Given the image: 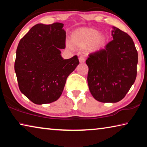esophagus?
<instances>
[{"mask_svg":"<svg viewBox=\"0 0 147 147\" xmlns=\"http://www.w3.org/2000/svg\"><path fill=\"white\" fill-rule=\"evenodd\" d=\"M79 61L80 63H84V62L86 61V58L84 56H80Z\"/></svg>","mask_w":147,"mask_h":147,"instance_id":"esophagus-1","label":"esophagus"}]
</instances>
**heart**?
<instances>
[{"mask_svg": "<svg viewBox=\"0 0 147 147\" xmlns=\"http://www.w3.org/2000/svg\"><path fill=\"white\" fill-rule=\"evenodd\" d=\"M106 37L94 29L80 28L76 30L71 35V41L74 46L84 48L88 46L91 52L100 50L106 43ZM69 47L71 46L69 45Z\"/></svg>", "mask_w": 147, "mask_h": 147, "instance_id": "1", "label": "heart"}]
</instances>
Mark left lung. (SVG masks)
<instances>
[{
    "label": "left lung",
    "mask_w": 147,
    "mask_h": 147,
    "mask_svg": "<svg viewBox=\"0 0 147 147\" xmlns=\"http://www.w3.org/2000/svg\"><path fill=\"white\" fill-rule=\"evenodd\" d=\"M112 36L105 49L91 53L86 60L89 91L101 102L121 100L137 76L138 54L132 39L115 27Z\"/></svg>",
    "instance_id": "1"
}]
</instances>
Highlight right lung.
Returning a JSON list of instances; mask_svg holds the SVG:
<instances>
[{
	"label": "right lung",
	"mask_w": 147,
	"mask_h": 147,
	"mask_svg": "<svg viewBox=\"0 0 147 147\" xmlns=\"http://www.w3.org/2000/svg\"><path fill=\"white\" fill-rule=\"evenodd\" d=\"M63 24H38L19 41L15 61L20 91L36 104L58 100L67 78L79 64L78 56L63 59L65 48Z\"/></svg>",
	"instance_id": "right-lung-1"
}]
</instances>
